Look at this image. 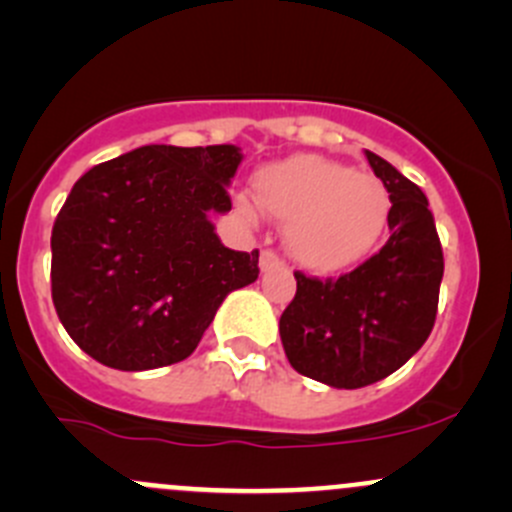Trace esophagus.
I'll return each mask as SVG.
<instances>
[{"instance_id":"1","label":"esophagus","mask_w":512,"mask_h":512,"mask_svg":"<svg viewBox=\"0 0 512 512\" xmlns=\"http://www.w3.org/2000/svg\"><path fill=\"white\" fill-rule=\"evenodd\" d=\"M275 267H282V260L277 257V252H272V250L262 252V255H260V270L270 272V270H275Z\"/></svg>"}]
</instances>
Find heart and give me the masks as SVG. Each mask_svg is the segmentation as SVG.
Returning a JSON list of instances; mask_svg holds the SVG:
<instances>
[{
    "label": "heart",
    "instance_id": "b5f03b06",
    "mask_svg": "<svg viewBox=\"0 0 512 512\" xmlns=\"http://www.w3.org/2000/svg\"><path fill=\"white\" fill-rule=\"evenodd\" d=\"M262 208L287 223L285 242L294 260L314 272H337L369 255L389 220L391 198L376 175L352 170L314 153H297L252 175ZM245 223L260 210L250 198H235Z\"/></svg>",
    "mask_w": 512,
    "mask_h": 512
}]
</instances>
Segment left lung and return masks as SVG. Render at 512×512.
<instances>
[{
    "label": "left lung",
    "mask_w": 512,
    "mask_h": 512,
    "mask_svg": "<svg viewBox=\"0 0 512 512\" xmlns=\"http://www.w3.org/2000/svg\"><path fill=\"white\" fill-rule=\"evenodd\" d=\"M366 160L389 190L391 237L339 280L294 272L297 294L280 317L292 369L334 389H361L401 369L431 334L443 280L423 190L376 153Z\"/></svg>",
    "instance_id": "obj_1"
}]
</instances>
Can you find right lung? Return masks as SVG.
<instances>
[{
    "instance_id": "right-lung-1",
    "label": "right lung",
    "mask_w": 512,
    "mask_h": 512,
    "mask_svg": "<svg viewBox=\"0 0 512 512\" xmlns=\"http://www.w3.org/2000/svg\"><path fill=\"white\" fill-rule=\"evenodd\" d=\"M237 146H143L94 165L51 230V299L103 366L148 371L195 352L223 299L260 275V252L225 247Z\"/></svg>"
}]
</instances>
